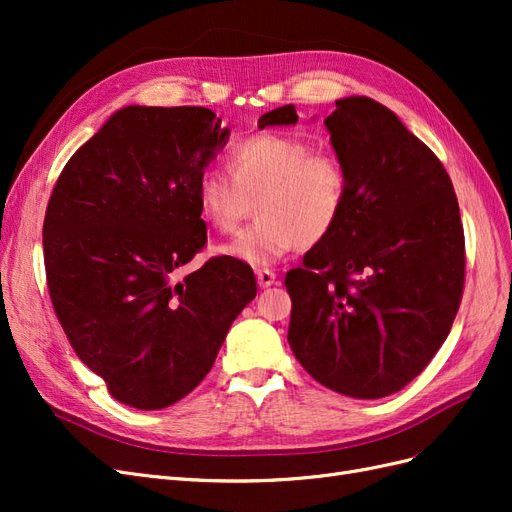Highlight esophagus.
<instances>
[{"label": "esophagus", "mask_w": 512, "mask_h": 512, "mask_svg": "<svg viewBox=\"0 0 512 512\" xmlns=\"http://www.w3.org/2000/svg\"><path fill=\"white\" fill-rule=\"evenodd\" d=\"M256 280L260 288H269L275 284V273L271 269H258L256 271Z\"/></svg>", "instance_id": "esophagus-1"}]
</instances>
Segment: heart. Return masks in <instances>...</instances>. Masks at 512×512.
<instances>
[{"instance_id": "b5f03b06", "label": "heart", "mask_w": 512, "mask_h": 512, "mask_svg": "<svg viewBox=\"0 0 512 512\" xmlns=\"http://www.w3.org/2000/svg\"><path fill=\"white\" fill-rule=\"evenodd\" d=\"M228 175L205 170L196 183L203 220L228 235L252 213L258 220L220 245V254L250 267H271L299 245L327 239L344 218L350 177L329 151L303 138L254 134L230 147Z\"/></svg>"}]
</instances>
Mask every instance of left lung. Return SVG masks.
<instances>
[{
	"label": "left lung",
	"mask_w": 512,
	"mask_h": 512,
	"mask_svg": "<svg viewBox=\"0 0 512 512\" xmlns=\"http://www.w3.org/2000/svg\"><path fill=\"white\" fill-rule=\"evenodd\" d=\"M292 104L258 128L294 126ZM350 177L344 218L286 275L288 344L309 376L356 399L404 389L451 333L466 243L451 177L380 102L350 96L324 119Z\"/></svg>",
	"instance_id": "1"
}]
</instances>
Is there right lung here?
<instances>
[{
	"mask_svg": "<svg viewBox=\"0 0 512 512\" xmlns=\"http://www.w3.org/2000/svg\"><path fill=\"white\" fill-rule=\"evenodd\" d=\"M230 136L205 106H126L61 170L42 245L53 309L117 401L160 410L192 393L256 297L250 265L203 250L196 183Z\"/></svg>",
	"mask_w": 512,
	"mask_h": 512,
	"instance_id": "add662e5",
	"label": "right lung"
}]
</instances>
